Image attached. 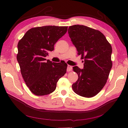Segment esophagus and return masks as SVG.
Instances as JSON below:
<instances>
[{"label": "esophagus", "instance_id": "esophagus-1", "mask_svg": "<svg viewBox=\"0 0 128 128\" xmlns=\"http://www.w3.org/2000/svg\"><path fill=\"white\" fill-rule=\"evenodd\" d=\"M72 70V66H69V65H68V66H67V72H69V71H71Z\"/></svg>", "mask_w": 128, "mask_h": 128}]
</instances>
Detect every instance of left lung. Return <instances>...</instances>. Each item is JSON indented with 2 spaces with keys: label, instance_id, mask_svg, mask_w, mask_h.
I'll return each instance as SVG.
<instances>
[{
  "label": "left lung",
  "instance_id": "1",
  "mask_svg": "<svg viewBox=\"0 0 128 128\" xmlns=\"http://www.w3.org/2000/svg\"><path fill=\"white\" fill-rule=\"evenodd\" d=\"M68 31L78 55L84 59L83 69L73 67L78 79L72 88L80 96L92 98L100 92L109 76L112 66L111 45L100 31L86 26H70Z\"/></svg>",
  "mask_w": 128,
  "mask_h": 128
}]
</instances>
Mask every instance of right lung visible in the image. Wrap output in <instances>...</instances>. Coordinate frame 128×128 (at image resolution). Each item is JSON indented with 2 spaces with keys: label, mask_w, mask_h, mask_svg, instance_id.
<instances>
[{
  "label": "right lung",
  "mask_w": 128,
  "mask_h": 128,
  "mask_svg": "<svg viewBox=\"0 0 128 128\" xmlns=\"http://www.w3.org/2000/svg\"><path fill=\"white\" fill-rule=\"evenodd\" d=\"M68 26H44L33 28L25 34L17 44V60L26 85L34 95H48L66 72L67 64L45 59L54 44L66 33Z\"/></svg>",
  "instance_id": "right-lung-1"
}]
</instances>
